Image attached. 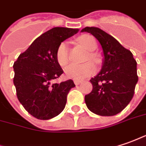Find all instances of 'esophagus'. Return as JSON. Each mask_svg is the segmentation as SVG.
Wrapping results in <instances>:
<instances>
[{
	"label": "esophagus",
	"instance_id": "1",
	"mask_svg": "<svg viewBox=\"0 0 146 146\" xmlns=\"http://www.w3.org/2000/svg\"><path fill=\"white\" fill-rule=\"evenodd\" d=\"M81 81H74V84L76 85V86H78L79 84H81Z\"/></svg>",
	"mask_w": 146,
	"mask_h": 146
}]
</instances>
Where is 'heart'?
Here are the masks:
<instances>
[{
	"label": "heart",
	"instance_id": "1",
	"mask_svg": "<svg viewBox=\"0 0 146 146\" xmlns=\"http://www.w3.org/2000/svg\"><path fill=\"white\" fill-rule=\"evenodd\" d=\"M77 41L84 48H86L89 52L87 60H92L94 61L98 60V56L94 51L97 48V42L92 36L82 35L77 38ZM56 59L60 66H65L69 61V47L65 41H62L57 46L56 50ZM96 71V67L91 61L84 64H70L65 69V73L68 78H71L75 81H81L86 77L93 75Z\"/></svg>",
	"mask_w": 146,
	"mask_h": 146
}]
</instances>
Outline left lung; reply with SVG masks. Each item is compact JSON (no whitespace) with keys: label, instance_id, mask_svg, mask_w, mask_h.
<instances>
[{"label":"left lung","instance_id":"1","mask_svg":"<svg viewBox=\"0 0 146 146\" xmlns=\"http://www.w3.org/2000/svg\"><path fill=\"white\" fill-rule=\"evenodd\" d=\"M81 32L94 36L102 45L104 62L101 72L90 79L93 90L85 96L88 109L100 116H114L127 106L138 81L137 61L129 49L114 37L96 27Z\"/></svg>","mask_w":146,"mask_h":146}]
</instances>
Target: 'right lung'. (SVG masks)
I'll use <instances>...</instances> for the list:
<instances>
[{
  "mask_svg": "<svg viewBox=\"0 0 146 146\" xmlns=\"http://www.w3.org/2000/svg\"><path fill=\"white\" fill-rule=\"evenodd\" d=\"M77 32L76 29L52 28L37 37L14 62L17 98L36 118L48 120L65 109L67 95L75 85L71 79L52 83L64 72L56 59V50L60 43Z\"/></svg>",
  "mask_w": 146,
  "mask_h": 146,
  "instance_id": "add662e5",
  "label": "right lung"
}]
</instances>
